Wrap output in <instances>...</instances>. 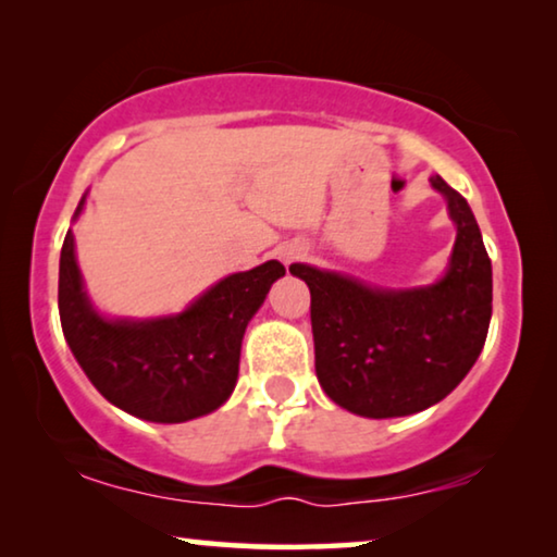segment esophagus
Returning a JSON list of instances; mask_svg holds the SVG:
<instances>
[{
	"mask_svg": "<svg viewBox=\"0 0 557 557\" xmlns=\"http://www.w3.org/2000/svg\"><path fill=\"white\" fill-rule=\"evenodd\" d=\"M301 253H304V248H288V250H284V261H294V258H301Z\"/></svg>",
	"mask_w": 557,
	"mask_h": 557,
	"instance_id": "obj_1",
	"label": "esophagus"
}]
</instances>
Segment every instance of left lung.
<instances>
[{"mask_svg": "<svg viewBox=\"0 0 557 557\" xmlns=\"http://www.w3.org/2000/svg\"><path fill=\"white\" fill-rule=\"evenodd\" d=\"M456 240L444 276L383 288L339 271L292 263L311 292L322 391L362 418L413 416L444 400L474 368L492 319V261L469 202L438 174Z\"/></svg>", "mask_w": 557, "mask_h": 557, "instance_id": "1", "label": "left lung"}]
</instances>
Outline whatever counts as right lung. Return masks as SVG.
<instances>
[{"instance_id":"right-lung-1","label":"right lung","mask_w":557,"mask_h":557,"mask_svg":"<svg viewBox=\"0 0 557 557\" xmlns=\"http://www.w3.org/2000/svg\"><path fill=\"white\" fill-rule=\"evenodd\" d=\"M86 195L75 208L81 218ZM286 273L278 261L220 278L180 314L106 317L94 307L67 231L60 250L58 309L67 347L111 406L151 423L208 416L238 383L246 326L271 284Z\"/></svg>"}]
</instances>
